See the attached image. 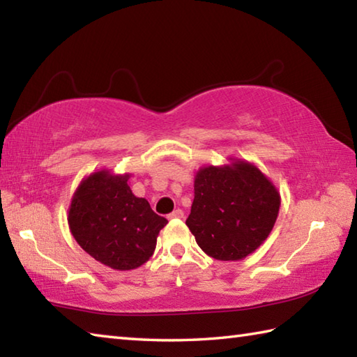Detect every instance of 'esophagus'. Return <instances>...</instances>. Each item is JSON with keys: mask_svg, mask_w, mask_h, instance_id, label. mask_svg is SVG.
<instances>
[{"mask_svg": "<svg viewBox=\"0 0 357 357\" xmlns=\"http://www.w3.org/2000/svg\"><path fill=\"white\" fill-rule=\"evenodd\" d=\"M184 217V212L181 211V209H176V211H173L170 215H168V218H183Z\"/></svg>", "mask_w": 357, "mask_h": 357, "instance_id": "34e87169", "label": "esophagus"}]
</instances>
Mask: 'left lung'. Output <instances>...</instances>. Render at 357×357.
<instances>
[{"instance_id": "8db88e82", "label": "left lung", "mask_w": 357, "mask_h": 357, "mask_svg": "<svg viewBox=\"0 0 357 357\" xmlns=\"http://www.w3.org/2000/svg\"><path fill=\"white\" fill-rule=\"evenodd\" d=\"M280 206L273 183L256 165L238 159L199 168L185 225L207 256L241 261L268 237Z\"/></svg>"}]
</instances>
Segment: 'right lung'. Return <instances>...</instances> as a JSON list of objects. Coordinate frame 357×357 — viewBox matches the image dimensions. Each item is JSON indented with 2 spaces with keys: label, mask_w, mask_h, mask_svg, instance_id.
<instances>
[{
  "label": "right lung",
  "mask_w": 357,
  "mask_h": 357,
  "mask_svg": "<svg viewBox=\"0 0 357 357\" xmlns=\"http://www.w3.org/2000/svg\"><path fill=\"white\" fill-rule=\"evenodd\" d=\"M129 174L95 172L81 181L68 209L75 241L95 261L114 270L144 265L168 223L128 185Z\"/></svg>",
  "instance_id": "obj_1"
}]
</instances>
